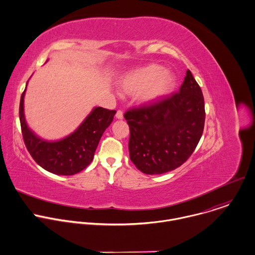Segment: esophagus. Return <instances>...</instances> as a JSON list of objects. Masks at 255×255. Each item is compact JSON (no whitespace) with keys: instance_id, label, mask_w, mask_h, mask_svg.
I'll list each match as a JSON object with an SVG mask.
<instances>
[{"instance_id":"34e87169","label":"esophagus","mask_w":255,"mask_h":255,"mask_svg":"<svg viewBox=\"0 0 255 255\" xmlns=\"http://www.w3.org/2000/svg\"><path fill=\"white\" fill-rule=\"evenodd\" d=\"M116 118H118V119H123V111L122 110H117V112H116Z\"/></svg>"}]
</instances>
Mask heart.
Returning a JSON list of instances; mask_svg holds the SVG:
<instances>
[{
	"mask_svg": "<svg viewBox=\"0 0 255 255\" xmlns=\"http://www.w3.org/2000/svg\"><path fill=\"white\" fill-rule=\"evenodd\" d=\"M175 85L174 76L164 71L158 64H150L139 68L127 76L121 82L122 89L128 94L141 92L144 102L153 103L172 91Z\"/></svg>",
	"mask_w": 255,
	"mask_h": 255,
	"instance_id": "heart-1",
	"label": "heart"
}]
</instances>
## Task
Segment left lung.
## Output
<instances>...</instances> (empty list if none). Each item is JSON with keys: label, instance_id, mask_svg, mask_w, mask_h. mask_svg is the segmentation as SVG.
I'll return each mask as SVG.
<instances>
[{"label": "left lung", "instance_id": "left-lung-1", "mask_svg": "<svg viewBox=\"0 0 255 255\" xmlns=\"http://www.w3.org/2000/svg\"><path fill=\"white\" fill-rule=\"evenodd\" d=\"M124 117L133 164L147 175L164 174L182 166L199 144L206 119L204 95L188 69L179 92L130 108Z\"/></svg>", "mask_w": 255, "mask_h": 255}]
</instances>
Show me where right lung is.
<instances>
[{
	"label": "right lung",
	"mask_w": 255,
	"mask_h": 255,
	"mask_svg": "<svg viewBox=\"0 0 255 255\" xmlns=\"http://www.w3.org/2000/svg\"><path fill=\"white\" fill-rule=\"evenodd\" d=\"M24 92L25 89L19 101V121L24 145L32 159L55 175L71 176L84 170L92 162L100 138L113 121L116 110L96 107L72 134L56 142H47L36 137L25 123Z\"/></svg>",
	"instance_id": "right-lung-1"
}]
</instances>
